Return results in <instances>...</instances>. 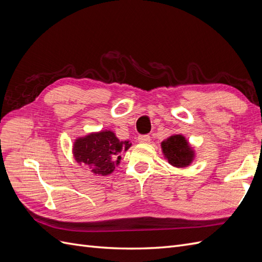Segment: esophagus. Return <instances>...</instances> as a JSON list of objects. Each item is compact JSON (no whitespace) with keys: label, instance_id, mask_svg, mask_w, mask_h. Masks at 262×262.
I'll list each match as a JSON object with an SVG mask.
<instances>
[{"label":"esophagus","instance_id":"obj_1","mask_svg":"<svg viewBox=\"0 0 262 262\" xmlns=\"http://www.w3.org/2000/svg\"><path fill=\"white\" fill-rule=\"evenodd\" d=\"M138 141L140 142V143H148L149 136H147V134H145V136H139Z\"/></svg>","mask_w":262,"mask_h":262}]
</instances>
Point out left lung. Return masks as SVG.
<instances>
[{"mask_svg": "<svg viewBox=\"0 0 262 262\" xmlns=\"http://www.w3.org/2000/svg\"><path fill=\"white\" fill-rule=\"evenodd\" d=\"M165 160L172 167L186 168L195 158V150L182 134H172L161 143Z\"/></svg>", "mask_w": 262, "mask_h": 262, "instance_id": "8db88e82", "label": "left lung"}]
</instances>
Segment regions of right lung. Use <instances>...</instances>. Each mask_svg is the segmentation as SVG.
<instances>
[{
  "label": "right lung",
  "instance_id": "1",
  "mask_svg": "<svg viewBox=\"0 0 262 262\" xmlns=\"http://www.w3.org/2000/svg\"><path fill=\"white\" fill-rule=\"evenodd\" d=\"M131 145L129 140H119L114 131L100 130L76 138L72 153L77 164L89 166L94 175L106 176L114 172L120 164V154L126 152Z\"/></svg>",
  "mask_w": 262,
  "mask_h": 262
}]
</instances>
